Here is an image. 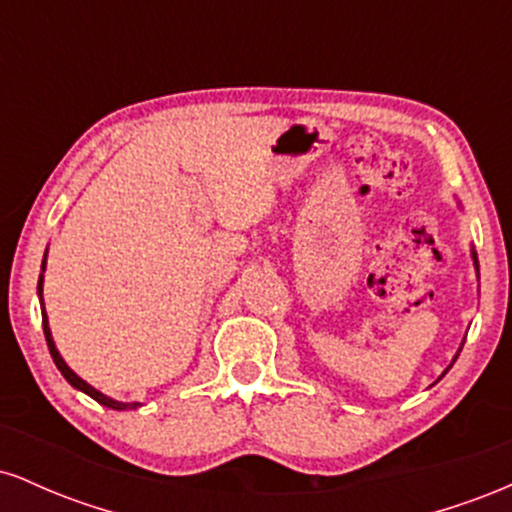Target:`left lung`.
Wrapping results in <instances>:
<instances>
[{
	"label": "left lung",
	"mask_w": 512,
	"mask_h": 512,
	"mask_svg": "<svg viewBox=\"0 0 512 512\" xmlns=\"http://www.w3.org/2000/svg\"><path fill=\"white\" fill-rule=\"evenodd\" d=\"M472 260H474V267H477V272H479V260H477V252H474V250H472ZM460 351H462V346H460ZM457 356H460V354H457ZM457 356L452 358V363L457 361ZM452 363H450V366H452Z\"/></svg>",
	"instance_id": "obj_1"
}]
</instances>
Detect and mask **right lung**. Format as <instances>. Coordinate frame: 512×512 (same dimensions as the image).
I'll use <instances>...</instances> for the list:
<instances>
[{"label": "right lung", "instance_id": "obj_1", "mask_svg": "<svg viewBox=\"0 0 512 512\" xmlns=\"http://www.w3.org/2000/svg\"><path fill=\"white\" fill-rule=\"evenodd\" d=\"M45 255H48V252H45ZM43 272H45V260H43ZM38 296H40V308H43V332H45V342H48V349H50L52 361H55V366L60 368V373L64 375V378H67V383L72 385V387H76V390L86 392L88 397H93L98 404H103V407H108V409L125 411V409H137V407H142V404H139V402H117V399L105 397L103 392H98L96 387H91V385L86 383V380H81L79 375H76L74 370L69 368L67 363H64V358L60 356V351H57L55 342H52V332H50V325H48V315H45V303H43V274H40V279H38Z\"/></svg>", "mask_w": 512, "mask_h": 512}]
</instances>
